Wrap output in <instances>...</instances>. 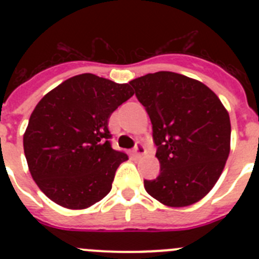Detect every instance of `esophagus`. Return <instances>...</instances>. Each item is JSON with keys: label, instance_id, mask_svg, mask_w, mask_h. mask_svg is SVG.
Listing matches in <instances>:
<instances>
[{"label": "esophagus", "instance_id": "34e87169", "mask_svg": "<svg viewBox=\"0 0 259 259\" xmlns=\"http://www.w3.org/2000/svg\"><path fill=\"white\" fill-rule=\"evenodd\" d=\"M145 153H146L145 146H144L140 141H137L136 145H135V148H134V154L139 158V157H141V155L145 154Z\"/></svg>", "mask_w": 259, "mask_h": 259}]
</instances>
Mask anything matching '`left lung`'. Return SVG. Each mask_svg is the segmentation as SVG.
I'll list each match as a JSON object with an SVG mask.
<instances>
[{"instance_id": "left-lung-1", "label": "left lung", "mask_w": 259, "mask_h": 259, "mask_svg": "<svg viewBox=\"0 0 259 259\" xmlns=\"http://www.w3.org/2000/svg\"><path fill=\"white\" fill-rule=\"evenodd\" d=\"M153 128L161 172L144 180L163 205L189 206L211 191L230 154L231 122L218 96L198 80L159 71L130 81Z\"/></svg>"}]
</instances>
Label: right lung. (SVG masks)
Wrapping results in <instances>:
<instances>
[{"label":"right lung","instance_id":"right-lung-1","mask_svg":"<svg viewBox=\"0 0 259 259\" xmlns=\"http://www.w3.org/2000/svg\"><path fill=\"white\" fill-rule=\"evenodd\" d=\"M134 93L130 84L81 74L41 98L23 146L29 172L47 197L67 209H85L111 191L128 155L111 148L107 124Z\"/></svg>","mask_w":259,"mask_h":259}]
</instances>
